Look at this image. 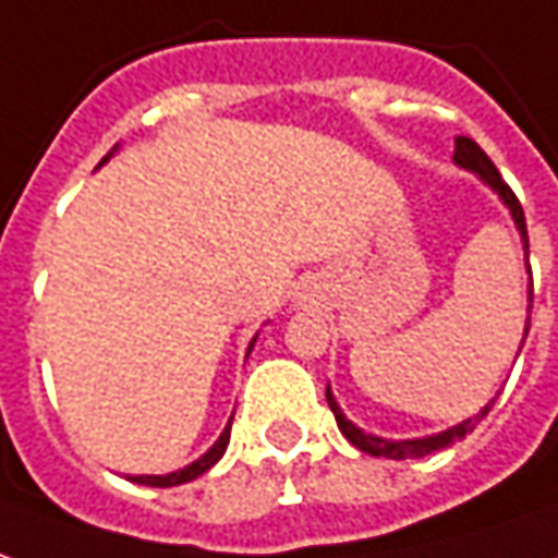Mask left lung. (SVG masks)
I'll use <instances>...</instances> for the list:
<instances>
[{
    "mask_svg": "<svg viewBox=\"0 0 558 558\" xmlns=\"http://www.w3.org/2000/svg\"><path fill=\"white\" fill-rule=\"evenodd\" d=\"M454 161L461 165V168L473 170V173H480L483 180H486L498 195L504 198V204L510 207V214H513V219H517L519 231H522V241H525V250H529V229H525V214H522V204H519V198L513 195V189L504 183V177L498 173V168L492 165V158H488L486 151L480 149L470 136H458L454 140ZM529 275H532V268H529ZM532 295L534 290H529V308H532ZM525 336H529V329H525ZM327 403L329 409H332V415H336V422H339V430H342L344 437L351 439L354 446H357L360 452L366 454H375V458H393V461H403V458H424V454L430 452H439V449H446V446H452V442H458V439H464L476 427V424L483 422L488 415V409H492V403H488L480 415H473V418H468L464 424H458V427H452V430H446V434H437V437H427V439H381V437H373V434H363L360 427H354V424L344 418L342 412H339V407H336V400H332V393H329L327 388Z\"/></svg>",
    "mask_w": 558,
    "mask_h": 558,
    "instance_id": "8db88e82",
    "label": "left lung"
}]
</instances>
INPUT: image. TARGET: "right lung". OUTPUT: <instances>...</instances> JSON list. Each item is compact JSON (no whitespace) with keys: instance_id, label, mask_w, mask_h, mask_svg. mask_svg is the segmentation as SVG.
<instances>
[{"instance_id":"add662e5","label":"right lung","mask_w":558,"mask_h":558,"mask_svg":"<svg viewBox=\"0 0 558 558\" xmlns=\"http://www.w3.org/2000/svg\"><path fill=\"white\" fill-rule=\"evenodd\" d=\"M250 348H253V344H250ZM229 434H231V422L229 427L222 430V437L214 442V449H210L207 454H201L198 461H192L189 468L177 470V473H168V476H134V483H143V486H155V488H170V486H180V483H189V480H195V476L207 473V470L214 468L216 461L222 458L226 446H229Z\"/></svg>"}]
</instances>
